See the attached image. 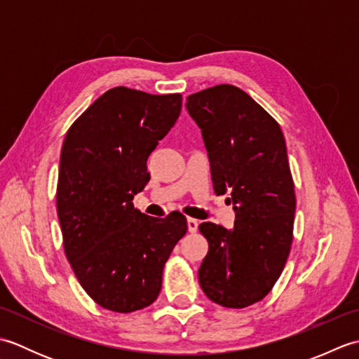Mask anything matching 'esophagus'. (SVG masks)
Instances as JSON below:
<instances>
[{
	"label": "esophagus",
	"instance_id": "34e87169",
	"mask_svg": "<svg viewBox=\"0 0 359 359\" xmlns=\"http://www.w3.org/2000/svg\"><path fill=\"white\" fill-rule=\"evenodd\" d=\"M187 224H188V231H189V233H196V231H197V226H199V222H197L196 219L188 217Z\"/></svg>",
	"mask_w": 359,
	"mask_h": 359
}]
</instances>
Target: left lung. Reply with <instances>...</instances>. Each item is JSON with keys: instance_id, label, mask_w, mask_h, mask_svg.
Returning <instances> with one entry per match:
<instances>
[{"instance_id": "left-lung-1", "label": "left lung", "mask_w": 359, "mask_h": 359, "mask_svg": "<svg viewBox=\"0 0 359 359\" xmlns=\"http://www.w3.org/2000/svg\"><path fill=\"white\" fill-rule=\"evenodd\" d=\"M187 109L202 129L215 193L230 194L236 211L230 230L199 225L208 241L201 287L219 306L245 309L271 292L292 250L296 196L284 134L233 85L188 95Z\"/></svg>"}]
</instances>
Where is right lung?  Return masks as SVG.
Masks as SVG:
<instances>
[{
	"mask_svg": "<svg viewBox=\"0 0 359 359\" xmlns=\"http://www.w3.org/2000/svg\"><path fill=\"white\" fill-rule=\"evenodd\" d=\"M180 94L154 95L117 86L71 125L57 182V215L67 261L98 306L131 313L151 306L163 266L187 234V217L134 208L149 180L147 160L174 126Z\"/></svg>",
	"mask_w": 359,
	"mask_h": 359,
	"instance_id": "1",
	"label": "right lung"
}]
</instances>
